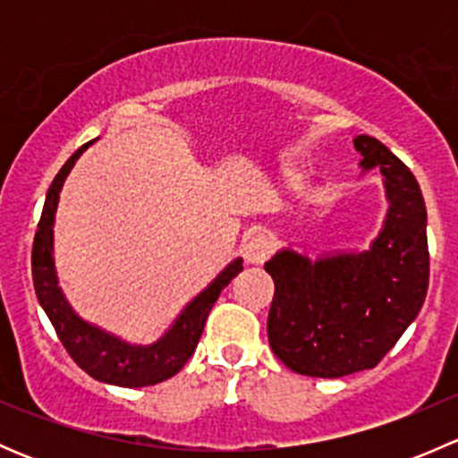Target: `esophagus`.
<instances>
[{
    "instance_id": "34e87169",
    "label": "esophagus",
    "mask_w": 458,
    "mask_h": 458,
    "mask_svg": "<svg viewBox=\"0 0 458 458\" xmlns=\"http://www.w3.org/2000/svg\"><path fill=\"white\" fill-rule=\"evenodd\" d=\"M270 252L272 246L270 242H267V237H263V234H257V237H252L250 242L243 246V259H246L248 266H261V263L270 257Z\"/></svg>"
}]
</instances>
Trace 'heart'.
Listing matches in <instances>:
<instances>
[{
	"instance_id": "heart-1",
	"label": "heart",
	"mask_w": 458,
	"mask_h": 458,
	"mask_svg": "<svg viewBox=\"0 0 458 458\" xmlns=\"http://www.w3.org/2000/svg\"><path fill=\"white\" fill-rule=\"evenodd\" d=\"M284 182H285V186H290V188L299 186V183L303 182V173L299 168H288L284 173Z\"/></svg>"
}]
</instances>
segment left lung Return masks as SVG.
<instances>
[{
    "instance_id": "left-lung-1",
    "label": "left lung",
    "mask_w": 458,
    "mask_h": 458,
    "mask_svg": "<svg viewBox=\"0 0 458 458\" xmlns=\"http://www.w3.org/2000/svg\"><path fill=\"white\" fill-rule=\"evenodd\" d=\"M361 173L383 174L387 212L368 250L312 259L284 248L266 263L275 281L267 341L293 372L339 378L377 366L426 301L428 212L408 165L374 137H354Z\"/></svg>"
}]
</instances>
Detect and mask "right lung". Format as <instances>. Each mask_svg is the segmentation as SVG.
<instances>
[{
    "label": "right lung",
    "instance_id": "1",
    "mask_svg": "<svg viewBox=\"0 0 458 458\" xmlns=\"http://www.w3.org/2000/svg\"><path fill=\"white\" fill-rule=\"evenodd\" d=\"M92 143V141H90ZM90 143L81 146L50 183L46 192L44 212L32 243V284H35L37 299L44 312L53 323L59 341L68 350L77 366L101 383H113L122 387L155 386L174 377L188 359L195 352L201 339L203 326L210 315L212 306L219 299L221 290L243 270V259L237 257L230 261L215 279L203 288L191 303H186L173 326L150 345H135L123 341L122 336L110 335L104 327L88 323L72 310L59 285L57 270H55V215H57L59 192L64 182L71 174L75 161L84 155Z\"/></svg>",
    "mask_w": 458,
    "mask_h": 458
}]
</instances>
